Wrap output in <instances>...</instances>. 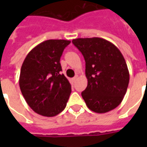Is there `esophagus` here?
<instances>
[{"label":"esophagus","instance_id":"1","mask_svg":"<svg viewBox=\"0 0 147 147\" xmlns=\"http://www.w3.org/2000/svg\"><path fill=\"white\" fill-rule=\"evenodd\" d=\"M77 78H78V76H76L74 78H72V81H73V82H76V80H77Z\"/></svg>","mask_w":147,"mask_h":147}]
</instances>
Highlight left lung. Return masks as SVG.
<instances>
[{"label": "left lung", "mask_w": 147, "mask_h": 147, "mask_svg": "<svg viewBox=\"0 0 147 147\" xmlns=\"http://www.w3.org/2000/svg\"><path fill=\"white\" fill-rule=\"evenodd\" d=\"M86 62L87 86L82 97L93 112L105 113L120 105L129 83V71L119 49L101 38L72 40Z\"/></svg>", "instance_id": "1"}]
</instances>
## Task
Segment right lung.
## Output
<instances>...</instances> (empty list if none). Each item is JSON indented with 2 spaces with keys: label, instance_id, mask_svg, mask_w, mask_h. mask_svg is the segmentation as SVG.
<instances>
[{
  "label": "right lung",
  "instance_id": "add662e5",
  "mask_svg": "<svg viewBox=\"0 0 147 147\" xmlns=\"http://www.w3.org/2000/svg\"><path fill=\"white\" fill-rule=\"evenodd\" d=\"M70 41L46 40L27 55L20 70V87L22 94L36 113L54 117L66 107L71 86L62 71L61 57Z\"/></svg>",
  "mask_w": 147,
  "mask_h": 147
}]
</instances>
